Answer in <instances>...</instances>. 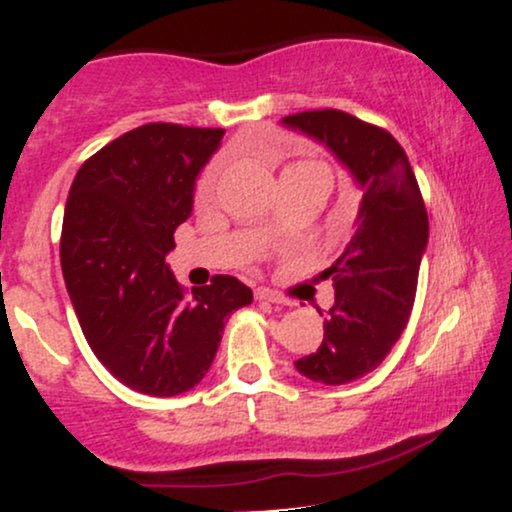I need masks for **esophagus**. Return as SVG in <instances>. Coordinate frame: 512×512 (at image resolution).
Listing matches in <instances>:
<instances>
[{
	"mask_svg": "<svg viewBox=\"0 0 512 512\" xmlns=\"http://www.w3.org/2000/svg\"><path fill=\"white\" fill-rule=\"evenodd\" d=\"M256 299H258V302H268V304H290L285 297H282V294L270 290V287H258Z\"/></svg>",
	"mask_w": 512,
	"mask_h": 512,
	"instance_id": "34e87169",
	"label": "esophagus"
}]
</instances>
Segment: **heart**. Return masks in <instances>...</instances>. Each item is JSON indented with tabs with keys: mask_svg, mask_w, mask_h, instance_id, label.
<instances>
[{
	"mask_svg": "<svg viewBox=\"0 0 512 512\" xmlns=\"http://www.w3.org/2000/svg\"><path fill=\"white\" fill-rule=\"evenodd\" d=\"M304 165H321V162H311V160H304V162H292V165H287L285 167V172L287 170H297V167H304ZM222 167H225V162L222 160H215L213 165L208 167L206 172H203V177L198 179V189H196V196L201 198H208L210 194H213V189H215V184H218V179H220V174H222Z\"/></svg>",
	"mask_w": 512,
	"mask_h": 512,
	"instance_id": "obj_1",
	"label": "heart"
}]
</instances>
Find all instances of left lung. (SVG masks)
<instances>
[{
  "instance_id": "left-lung-1",
  "label": "left lung",
  "mask_w": 512,
  "mask_h": 512,
  "mask_svg": "<svg viewBox=\"0 0 512 512\" xmlns=\"http://www.w3.org/2000/svg\"><path fill=\"white\" fill-rule=\"evenodd\" d=\"M282 124L328 148L362 191L350 242L328 268L335 304L323 342L294 362L309 381L342 386L374 371L407 328L429 218L410 160L386 129L340 110L290 114Z\"/></svg>"
}]
</instances>
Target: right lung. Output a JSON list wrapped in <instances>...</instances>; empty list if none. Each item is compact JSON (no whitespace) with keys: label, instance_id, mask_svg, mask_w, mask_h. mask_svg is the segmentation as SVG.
I'll list each match as a JSON object with an SVG mask.
<instances>
[{"label":"right lung","instance_id":"obj_1","mask_svg":"<svg viewBox=\"0 0 512 512\" xmlns=\"http://www.w3.org/2000/svg\"><path fill=\"white\" fill-rule=\"evenodd\" d=\"M222 129L146 124L114 138L76 172L62 225V273L90 350L153 398L203 381L230 314L254 294L232 275L186 297L165 258L191 215L196 179Z\"/></svg>","mask_w":512,"mask_h":512}]
</instances>
